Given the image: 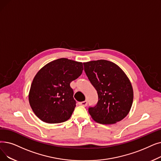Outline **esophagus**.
<instances>
[{"label": "esophagus", "mask_w": 161, "mask_h": 161, "mask_svg": "<svg viewBox=\"0 0 161 161\" xmlns=\"http://www.w3.org/2000/svg\"><path fill=\"white\" fill-rule=\"evenodd\" d=\"M80 105H81L83 107H86L87 104V101H82V102H80L78 103Z\"/></svg>", "instance_id": "34e87169"}]
</instances>
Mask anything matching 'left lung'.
Returning a JSON list of instances; mask_svg holds the SVG:
<instances>
[{"mask_svg":"<svg viewBox=\"0 0 161 161\" xmlns=\"http://www.w3.org/2000/svg\"><path fill=\"white\" fill-rule=\"evenodd\" d=\"M89 80L97 90L98 102L88 111L99 124H113L128 115L134 92L131 82L122 69L113 62L98 60L83 63Z\"/></svg>","mask_w":161,"mask_h":161,"instance_id":"left-lung-1","label":"left lung"}]
</instances>
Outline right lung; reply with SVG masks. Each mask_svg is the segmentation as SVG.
Instances as JSON below:
<instances>
[{
	"label": "right lung",
	"instance_id": "1",
	"mask_svg": "<svg viewBox=\"0 0 161 161\" xmlns=\"http://www.w3.org/2000/svg\"><path fill=\"white\" fill-rule=\"evenodd\" d=\"M82 62L62 58L42 68L32 81L29 102L40 120L48 124L64 122L71 117L76 102L70 83L81 75Z\"/></svg>",
	"mask_w": 161,
	"mask_h": 161
}]
</instances>
